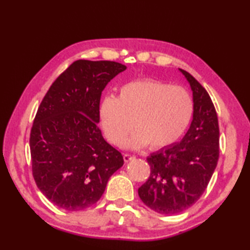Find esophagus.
<instances>
[{
  "label": "esophagus",
  "mask_w": 250,
  "mask_h": 250,
  "mask_svg": "<svg viewBox=\"0 0 250 250\" xmlns=\"http://www.w3.org/2000/svg\"><path fill=\"white\" fill-rule=\"evenodd\" d=\"M134 159V155H131V154H124V160L125 162H129V161L133 160Z\"/></svg>",
  "instance_id": "34e87169"
}]
</instances>
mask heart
Segmentation results:
<instances>
[{"mask_svg":"<svg viewBox=\"0 0 250 250\" xmlns=\"http://www.w3.org/2000/svg\"><path fill=\"white\" fill-rule=\"evenodd\" d=\"M194 104L189 92L155 79H139L124 84L119 98L104 96L99 119L105 137L120 145L131 129H137L126 146L162 149L175 143L192 120Z\"/></svg>","mask_w":250,"mask_h":250,"instance_id":"heart-1","label":"heart"}]
</instances>
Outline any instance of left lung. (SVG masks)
I'll return each instance as SVG.
<instances>
[{
    "instance_id": "1",
    "label": "left lung",
    "mask_w": 250,
    "mask_h": 250,
    "mask_svg": "<svg viewBox=\"0 0 250 250\" xmlns=\"http://www.w3.org/2000/svg\"><path fill=\"white\" fill-rule=\"evenodd\" d=\"M180 71L193 92L191 125L180 142L147 156L150 177L138 189L147 207L164 215L181 213L200 200L219 156L218 119L213 101L191 74Z\"/></svg>"
}]
</instances>
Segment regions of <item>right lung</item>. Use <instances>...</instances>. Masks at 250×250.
I'll use <instances>...</instances> for the list:
<instances>
[{
	"label": "right lung",
	"instance_id": "1",
	"mask_svg": "<svg viewBox=\"0 0 250 250\" xmlns=\"http://www.w3.org/2000/svg\"><path fill=\"white\" fill-rule=\"evenodd\" d=\"M125 69L110 61L75 62L53 83L37 110L29 138L33 176L59 208L76 211L96 204L110 176L124 166L98 124L101 92Z\"/></svg>",
	"mask_w": 250,
	"mask_h": 250
}]
</instances>
